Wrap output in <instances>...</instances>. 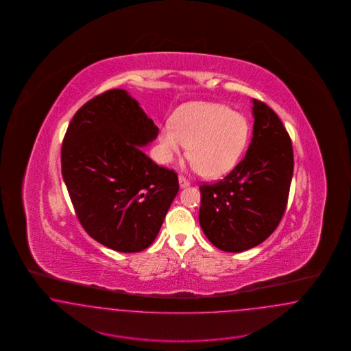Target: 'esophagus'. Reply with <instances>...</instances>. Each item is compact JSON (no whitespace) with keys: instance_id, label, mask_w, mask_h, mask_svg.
Segmentation results:
<instances>
[{"instance_id":"1","label":"esophagus","mask_w":351,"mask_h":351,"mask_svg":"<svg viewBox=\"0 0 351 351\" xmlns=\"http://www.w3.org/2000/svg\"><path fill=\"white\" fill-rule=\"evenodd\" d=\"M179 184L182 188H185V186L191 185V182L186 178H184L183 175H179Z\"/></svg>"}]
</instances>
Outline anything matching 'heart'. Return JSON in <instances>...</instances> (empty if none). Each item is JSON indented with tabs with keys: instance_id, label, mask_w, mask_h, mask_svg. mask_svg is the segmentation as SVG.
I'll list each match as a JSON object with an SVG mask.
<instances>
[{
	"instance_id": "1",
	"label": "heart",
	"mask_w": 351,
	"mask_h": 351,
	"mask_svg": "<svg viewBox=\"0 0 351 351\" xmlns=\"http://www.w3.org/2000/svg\"><path fill=\"white\" fill-rule=\"evenodd\" d=\"M249 136L250 123L242 113L218 104H192L160 126V158L172 162L188 145L192 167L219 178L235 167Z\"/></svg>"
}]
</instances>
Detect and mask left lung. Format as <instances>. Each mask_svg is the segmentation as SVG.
<instances>
[{
  "mask_svg": "<svg viewBox=\"0 0 351 351\" xmlns=\"http://www.w3.org/2000/svg\"><path fill=\"white\" fill-rule=\"evenodd\" d=\"M254 130L245 158L222 180L200 185L199 221L219 250L258 246L280 223L293 175L289 134L278 114L252 100Z\"/></svg>",
  "mask_w": 351,
  "mask_h": 351,
  "instance_id": "1",
  "label": "left lung"
}]
</instances>
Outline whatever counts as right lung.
I'll list each match as a JSON object with an SVG mask.
<instances>
[{"instance_id":"right-lung-1","label":"right lung","mask_w":351,"mask_h":351,"mask_svg":"<svg viewBox=\"0 0 351 351\" xmlns=\"http://www.w3.org/2000/svg\"><path fill=\"white\" fill-rule=\"evenodd\" d=\"M159 133L123 89L85 102L68 125L62 175L84 230L119 252L150 246L179 192L178 173L141 150Z\"/></svg>"}]
</instances>
